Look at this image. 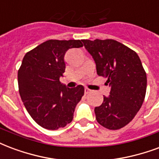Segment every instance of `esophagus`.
<instances>
[{
  "label": "esophagus",
  "mask_w": 159,
  "mask_h": 159,
  "mask_svg": "<svg viewBox=\"0 0 159 159\" xmlns=\"http://www.w3.org/2000/svg\"><path fill=\"white\" fill-rule=\"evenodd\" d=\"M90 93V89H85V94H88V93Z\"/></svg>",
  "instance_id": "esophagus-1"
}]
</instances>
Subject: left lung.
Listing matches in <instances>:
<instances>
[{
    "instance_id": "obj_1",
    "label": "left lung",
    "mask_w": 159,
    "mask_h": 159,
    "mask_svg": "<svg viewBox=\"0 0 159 159\" xmlns=\"http://www.w3.org/2000/svg\"><path fill=\"white\" fill-rule=\"evenodd\" d=\"M96 63L98 76L107 77L109 97L95 107L96 120L103 127L119 130L129 124L141 109L147 90V74L134 50L114 39H83Z\"/></svg>"
}]
</instances>
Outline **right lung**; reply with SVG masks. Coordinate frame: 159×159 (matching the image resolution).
Masks as SVG:
<instances>
[{
    "label": "right lung",
    "mask_w": 159,
    "mask_h": 159,
    "mask_svg": "<svg viewBox=\"0 0 159 159\" xmlns=\"http://www.w3.org/2000/svg\"><path fill=\"white\" fill-rule=\"evenodd\" d=\"M82 40L50 39L26 53L17 73L18 90L27 111L41 127L57 130L71 122L84 94L82 85L68 89L60 77L65 72L64 56Z\"/></svg>",
    "instance_id": "right-lung-1"
}]
</instances>
